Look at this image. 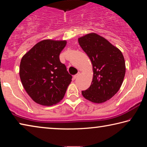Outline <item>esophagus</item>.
<instances>
[{
  "mask_svg": "<svg viewBox=\"0 0 147 147\" xmlns=\"http://www.w3.org/2000/svg\"><path fill=\"white\" fill-rule=\"evenodd\" d=\"M80 72H79V73H77V74H75V75H74V76H73V78H74V79H76V78H78V77L80 76Z\"/></svg>",
  "mask_w": 147,
  "mask_h": 147,
  "instance_id": "obj_1",
  "label": "esophagus"
}]
</instances>
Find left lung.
<instances>
[{
	"instance_id": "1",
	"label": "left lung",
	"mask_w": 147,
	"mask_h": 147,
	"mask_svg": "<svg viewBox=\"0 0 147 147\" xmlns=\"http://www.w3.org/2000/svg\"><path fill=\"white\" fill-rule=\"evenodd\" d=\"M79 45L93 65L91 84L83 96L94 103H102L117 93L125 75V61L120 50L99 35L91 33L78 38Z\"/></svg>"
}]
</instances>
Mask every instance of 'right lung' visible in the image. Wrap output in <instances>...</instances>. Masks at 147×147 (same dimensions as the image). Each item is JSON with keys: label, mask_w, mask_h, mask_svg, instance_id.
I'll list each match as a JSON object with an SVG mask.
<instances>
[{"label": "right lung", "mask_w": 147, "mask_h": 147, "mask_svg": "<svg viewBox=\"0 0 147 147\" xmlns=\"http://www.w3.org/2000/svg\"><path fill=\"white\" fill-rule=\"evenodd\" d=\"M66 41L43 40L23 56L19 75L24 89L32 100L43 106H52L62 100L72 76L59 60Z\"/></svg>", "instance_id": "obj_1"}]
</instances>
